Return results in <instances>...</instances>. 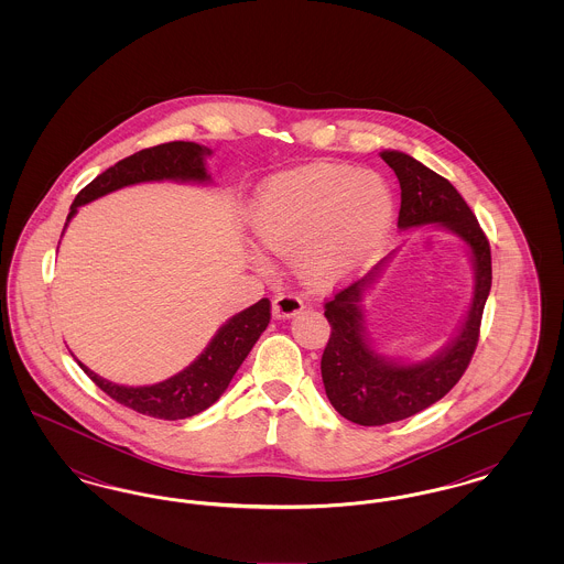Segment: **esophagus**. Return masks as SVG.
<instances>
[{"label":"esophagus","mask_w":564,"mask_h":564,"mask_svg":"<svg viewBox=\"0 0 564 564\" xmlns=\"http://www.w3.org/2000/svg\"><path fill=\"white\" fill-rule=\"evenodd\" d=\"M302 308H304V302L294 294H281L272 300V315L276 319L294 317L295 313H300Z\"/></svg>","instance_id":"34e87169"}]
</instances>
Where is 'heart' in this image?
Wrapping results in <instances>:
<instances>
[{
  "mask_svg": "<svg viewBox=\"0 0 564 564\" xmlns=\"http://www.w3.org/2000/svg\"><path fill=\"white\" fill-rule=\"evenodd\" d=\"M393 217L395 198L380 175L315 162L270 177L253 200L251 226L272 253H294L306 283L332 288L375 262Z\"/></svg>",
  "mask_w": 564,
  "mask_h": 564,
  "instance_id": "b5f03b06",
  "label": "heart"
}]
</instances>
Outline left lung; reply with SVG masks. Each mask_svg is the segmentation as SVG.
<instances>
[{
    "label": "left lung",
    "mask_w": 564,
    "mask_h": 564,
    "mask_svg": "<svg viewBox=\"0 0 564 564\" xmlns=\"http://www.w3.org/2000/svg\"><path fill=\"white\" fill-rule=\"evenodd\" d=\"M380 159L400 180L402 207L398 226L408 230L435 224L455 232L471 251L476 285L469 313L455 340L421 364H395L378 355L366 338L361 297L380 264L325 302L332 334L323 350V387L336 412L364 427L403 421L442 400L455 387L478 347L484 304L492 283L490 245L455 186L403 152L384 150Z\"/></svg>",
    "instance_id": "1"
}]
</instances>
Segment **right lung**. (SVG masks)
<instances>
[{
    "mask_svg": "<svg viewBox=\"0 0 564 564\" xmlns=\"http://www.w3.org/2000/svg\"><path fill=\"white\" fill-rule=\"evenodd\" d=\"M212 150L192 141H171L154 148H145L127 156L101 175H97L86 188H82L67 215V221L76 215L80 205H86L99 196H106L113 189L133 186L141 182H209L205 169V156ZM270 322V300L262 297L253 306L245 308L239 315L224 323L209 347L200 352L196 361H192L186 370L171 376L159 384L150 387H124L109 382L106 378L95 375L80 364L86 376L104 391L111 400H116L139 414L180 421L188 419L212 403L228 389L232 376L241 368L245 357L258 343L260 334L267 329Z\"/></svg>",
    "mask_w": 564,
    "mask_h": 564,
    "instance_id": "right-lung-1",
    "label": "right lung"
}]
</instances>
